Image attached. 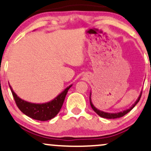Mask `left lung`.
Wrapping results in <instances>:
<instances>
[{
  "instance_id": "8db88e82",
  "label": "left lung",
  "mask_w": 151,
  "mask_h": 151,
  "mask_svg": "<svg viewBox=\"0 0 151 151\" xmlns=\"http://www.w3.org/2000/svg\"><path fill=\"white\" fill-rule=\"evenodd\" d=\"M141 93H142V91L141 92V93H140L139 98H138L137 101H136V102L134 103V104L132 105L129 108L127 109V110H124V111H122V112H116V113H110V112H103V111H101V110H99V109L96 108V107L93 105V103H92L91 99V92L90 93V99H89L90 104H91V106L92 109H93L94 111H95L96 113H97L98 115L100 116V117H103V118H107V119H116V118H119V117H123V116L126 115V114H127L129 112H130L131 110H132V109L134 108V106H135V105H137L138 103H139V100H140V99H141Z\"/></svg>"
}]
</instances>
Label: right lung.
<instances>
[{
  "label": "right lung",
  "instance_id": "right-lung-1",
  "mask_svg": "<svg viewBox=\"0 0 151 151\" xmlns=\"http://www.w3.org/2000/svg\"><path fill=\"white\" fill-rule=\"evenodd\" d=\"M72 86V84H71L67 87L57 97L49 102L44 103H33L20 99L14 93L11 86L9 85L18 108L24 115L32 119L39 121L49 120L58 115L63 106L68 90Z\"/></svg>",
  "mask_w": 151,
  "mask_h": 151
}]
</instances>
